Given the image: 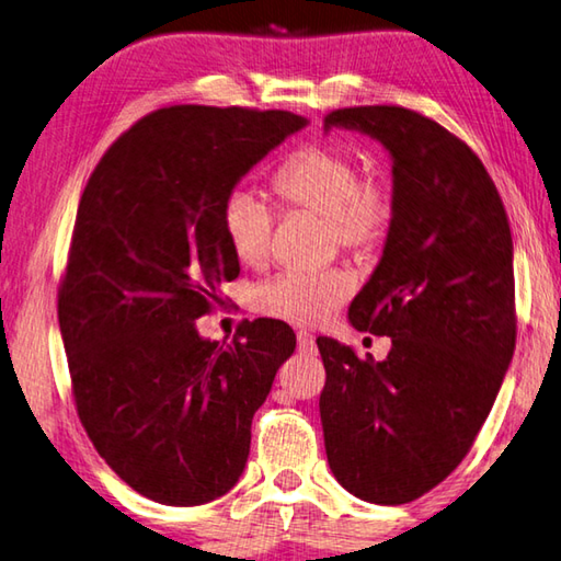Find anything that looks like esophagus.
I'll return each mask as SVG.
<instances>
[{
    "label": "esophagus",
    "mask_w": 561,
    "mask_h": 561,
    "mask_svg": "<svg viewBox=\"0 0 561 561\" xmlns=\"http://www.w3.org/2000/svg\"><path fill=\"white\" fill-rule=\"evenodd\" d=\"M297 348L299 354H317L314 339H311V334H307V331H297Z\"/></svg>",
    "instance_id": "obj_1"
}]
</instances>
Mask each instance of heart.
I'll use <instances>...</instances> for the list:
<instances>
[{
  "mask_svg": "<svg viewBox=\"0 0 561 561\" xmlns=\"http://www.w3.org/2000/svg\"><path fill=\"white\" fill-rule=\"evenodd\" d=\"M274 190L287 207L324 215L331 247H344L356 260L383 250L398 220V193L383 173L360 175V160L344 146L311 144L294 153L274 175ZM225 240L242 267L270 260L274 213L250 187H232L220 213ZM354 294L344 267L284 272L252 291V309L267 319L317 327Z\"/></svg>",
  "mask_w": 561,
  "mask_h": 561,
  "instance_id": "1",
  "label": "heart"
}]
</instances>
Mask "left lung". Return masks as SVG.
I'll list each match as a JSON object with an SVG mask.
<instances>
[{
	"mask_svg": "<svg viewBox=\"0 0 561 561\" xmlns=\"http://www.w3.org/2000/svg\"><path fill=\"white\" fill-rule=\"evenodd\" d=\"M393 158L398 220L351 301L358 331L391 336L386 360L317 339L329 468L351 495L413 502L470 453L515 354L517 311L505 205L455 133L403 106L327 113Z\"/></svg>",
	"mask_w": 561,
	"mask_h": 561,
	"instance_id": "left-lung-1",
	"label": "left lung"
}]
</instances>
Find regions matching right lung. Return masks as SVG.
I'll return each mask as SVG.
<instances>
[{"label":"right lung","mask_w":561,"mask_h":561,"mask_svg":"<svg viewBox=\"0 0 561 561\" xmlns=\"http://www.w3.org/2000/svg\"><path fill=\"white\" fill-rule=\"evenodd\" d=\"M304 126L289 111L158 108L113 140L81 195L59 284L76 413L108 468L160 505H205L240 480L252 415L297 346L284 321H242L217 344L195 319L240 274L227 193Z\"/></svg>","instance_id":"right-lung-1"}]
</instances>
